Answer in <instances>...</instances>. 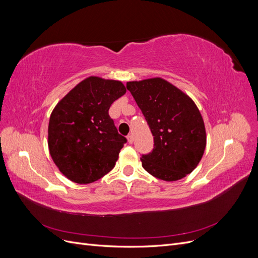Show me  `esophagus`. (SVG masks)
Returning <instances> with one entry per match:
<instances>
[{
  "mask_svg": "<svg viewBox=\"0 0 258 258\" xmlns=\"http://www.w3.org/2000/svg\"><path fill=\"white\" fill-rule=\"evenodd\" d=\"M127 140H128V143H129V144L134 143V137H132L131 135H129V136L127 137Z\"/></svg>",
  "mask_w": 258,
  "mask_h": 258,
  "instance_id": "1",
  "label": "esophagus"
}]
</instances>
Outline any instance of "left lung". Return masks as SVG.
Returning <instances> with one entry per match:
<instances>
[{"label": "left lung", "mask_w": 258, "mask_h": 258, "mask_svg": "<svg viewBox=\"0 0 258 258\" xmlns=\"http://www.w3.org/2000/svg\"><path fill=\"white\" fill-rule=\"evenodd\" d=\"M154 137L153 152L141 161L148 173L167 182L191 173L204 156L207 134L192 99L161 77L127 83Z\"/></svg>", "instance_id": "1"}]
</instances>
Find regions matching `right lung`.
Masks as SVG:
<instances>
[{
	"label": "right lung",
	"mask_w": 258,
	"mask_h": 258,
	"mask_svg": "<svg viewBox=\"0 0 258 258\" xmlns=\"http://www.w3.org/2000/svg\"><path fill=\"white\" fill-rule=\"evenodd\" d=\"M126 91L119 81L89 76L54 106L48 148L53 162L70 181L89 184L114 168L127 140L118 134L108 110Z\"/></svg>",
	"instance_id": "right-lung-1"
}]
</instances>
